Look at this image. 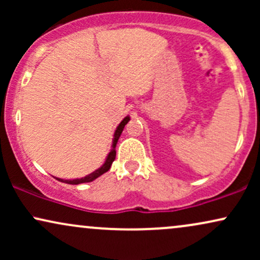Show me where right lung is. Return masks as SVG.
<instances>
[{"instance_id":"add662e5","label":"right lung","mask_w":260,"mask_h":260,"mask_svg":"<svg viewBox=\"0 0 260 260\" xmlns=\"http://www.w3.org/2000/svg\"><path fill=\"white\" fill-rule=\"evenodd\" d=\"M129 116H126V117L122 120V122L120 124H118L117 128H116L115 131V134H113V140H112V147H111V150H110L109 155H107L105 162L103 164V166L101 168H99L98 170H95L94 172H91V174H89L88 176H85V177H82V178H76V180H62V178H57L58 181L61 182H64V183H68V184H80V183H86V182H91L94 181L95 178L100 177L101 175H104L105 172H107L110 170V168H111L113 160H115L116 157V144H117L118 142V138H120L122 131H123V128L126 124L128 123V121H129Z\"/></svg>"}]
</instances>
